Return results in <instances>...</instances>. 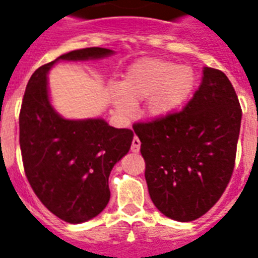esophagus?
I'll return each instance as SVG.
<instances>
[{"label":"esophagus","instance_id":"34e87169","mask_svg":"<svg viewBox=\"0 0 258 258\" xmlns=\"http://www.w3.org/2000/svg\"><path fill=\"white\" fill-rule=\"evenodd\" d=\"M140 148H141V142H140V140H138L137 137H134L133 141H132L131 150L133 153H138L140 152Z\"/></svg>","mask_w":258,"mask_h":258}]
</instances>
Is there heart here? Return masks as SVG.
Segmentation results:
<instances>
[{
	"label": "heart",
	"mask_w": 258,
	"mask_h": 258,
	"mask_svg": "<svg viewBox=\"0 0 258 258\" xmlns=\"http://www.w3.org/2000/svg\"><path fill=\"white\" fill-rule=\"evenodd\" d=\"M195 76L191 68L162 59L146 57L134 63L110 92L114 110L122 117L133 114V104L149 99L150 117H165L179 108L192 92Z\"/></svg>",
	"instance_id": "obj_1"
}]
</instances>
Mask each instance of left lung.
Returning a JSON list of instances; mask_svg holds the SVG:
<instances>
[{"instance_id": "obj_1", "label": "left lung", "mask_w": 258, "mask_h": 258, "mask_svg": "<svg viewBox=\"0 0 258 258\" xmlns=\"http://www.w3.org/2000/svg\"><path fill=\"white\" fill-rule=\"evenodd\" d=\"M240 125L241 106L229 79L206 67L182 110L133 126L149 194L165 216L192 221L214 207L231 180Z\"/></svg>"}]
</instances>
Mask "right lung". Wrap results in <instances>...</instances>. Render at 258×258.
<instances>
[{"instance_id": "1", "label": "right lung", "mask_w": 258, "mask_h": 258, "mask_svg": "<svg viewBox=\"0 0 258 258\" xmlns=\"http://www.w3.org/2000/svg\"><path fill=\"white\" fill-rule=\"evenodd\" d=\"M113 54L101 47L74 50L34 72L19 112V145L25 174L43 206L78 224L106 207L113 166L131 149L133 132L101 118L66 120L51 106L47 72L57 60H87Z\"/></svg>"}]
</instances>
